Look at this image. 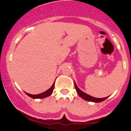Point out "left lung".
I'll use <instances>...</instances> for the list:
<instances>
[{
  "label": "left lung",
  "instance_id": "left-lung-1",
  "mask_svg": "<svg viewBox=\"0 0 131 131\" xmlns=\"http://www.w3.org/2000/svg\"><path fill=\"white\" fill-rule=\"evenodd\" d=\"M74 83H75V89H76V91H77V92L78 93L79 96L80 97H81V98H83V99H84V100H86V101L93 102H96V103L101 102L106 100V98H107V97H108L107 96V97H105V98H94V97L93 96H91L89 95V94H87L84 93V92H83V91H81V90L77 87L75 82L74 81Z\"/></svg>",
  "mask_w": 131,
  "mask_h": 131
}]
</instances>
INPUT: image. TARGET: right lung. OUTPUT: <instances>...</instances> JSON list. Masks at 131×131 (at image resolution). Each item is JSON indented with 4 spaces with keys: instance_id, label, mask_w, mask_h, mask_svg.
Instances as JSON below:
<instances>
[{
    "instance_id": "right-lung-1",
    "label": "right lung",
    "mask_w": 131,
    "mask_h": 131,
    "mask_svg": "<svg viewBox=\"0 0 131 131\" xmlns=\"http://www.w3.org/2000/svg\"><path fill=\"white\" fill-rule=\"evenodd\" d=\"M54 89V83H53V84L52 85L51 87L49 89H48L47 91H45V92H42V93L39 94H35V95H33V94H30L27 93V92H25V93H26L27 95H28L29 97H31V98H34V99H36V98H44L51 95Z\"/></svg>"
}]
</instances>
